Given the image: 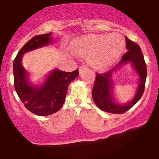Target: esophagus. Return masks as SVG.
<instances>
[{"instance_id":"esophagus-1","label":"esophagus","mask_w":159,"mask_h":159,"mask_svg":"<svg viewBox=\"0 0 159 159\" xmlns=\"http://www.w3.org/2000/svg\"><path fill=\"white\" fill-rule=\"evenodd\" d=\"M86 69H87V66H85V65L81 66L79 67V71H80V72H83L84 70H85Z\"/></svg>"}]
</instances>
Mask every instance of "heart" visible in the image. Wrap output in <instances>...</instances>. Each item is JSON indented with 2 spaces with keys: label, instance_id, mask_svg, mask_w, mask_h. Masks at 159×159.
I'll return each instance as SVG.
<instances>
[{
  "label": "heart",
  "instance_id": "obj_1",
  "mask_svg": "<svg viewBox=\"0 0 159 159\" xmlns=\"http://www.w3.org/2000/svg\"><path fill=\"white\" fill-rule=\"evenodd\" d=\"M76 50L89 56L88 61L93 66L102 69L114 63L125 48V40L121 36L96 35L78 39Z\"/></svg>",
  "mask_w": 159,
  "mask_h": 159
}]
</instances>
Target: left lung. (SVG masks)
<instances>
[{"instance_id":"obj_1","label":"left lung","mask_w":159,"mask_h":159,"mask_svg":"<svg viewBox=\"0 0 159 159\" xmlns=\"http://www.w3.org/2000/svg\"><path fill=\"white\" fill-rule=\"evenodd\" d=\"M127 52L122 57L117 65L104 73H96L93 87L92 95L95 104L98 108L111 114H123L129 111L139 101L144 92L147 78V65L141 49L138 44L125 37ZM125 62H132L140 76V84L136 97L128 105L122 106L114 103L110 94L111 82L110 78L112 72L117 67Z\"/></svg>"}]
</instances>
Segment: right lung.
I'll return each instance as SVG.
<instances>
[{
	"label": "right lung",
	"instance_id": "add662e5",
	"mask_svg": "<svg viewBox=\"0 0 159 159\" xmlns=\"http://www.w3.org/2000/svg\"><path fill=\"white\" fill-rule=\"evenodd\" d=\"M51 34L48 33L34 36L21 48L13 61L14 86L16 93L27 110L38 116H48L61 108L69 83L79 74L78 69L73 72L55 69L40 87L28 84L27 72L21 63L22 55L29 51L49 44Z\"/></svg>",
	"mask_w": 159,
	"mask_h": 159
}]
</instances>
